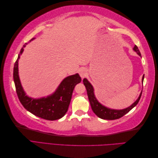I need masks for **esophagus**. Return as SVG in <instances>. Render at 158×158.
Segmentation results:
<instances>
[{
    "instance_id": "obj_1",
    "label": "esophagus",
    "mask_w": 158,
    "mask_h": 158,
    "mask_svg": "<svg viewBox=\"0 0 158 158\" xmlns=\"http://www.w3.org/2000/svg\"><path fill=\"white\" fill-rule=\"evenodd\" d=\"M79 74L81 76V78H84L87 76V70L85 69H81L79 70Z\"/></svg>"
}]
</instances>
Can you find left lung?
Returning <instances> with one entry per match:
<instances>
[{
	"instance_id": "1",
	"label": "left lung",
	"mask_w": 158,
	"mask_h": 158,
	"mask_svg": "<svg viewBox=\"0 0 158 158\" xmlns=\"http://www.w3.org/2000/svg\"><path fill=\"white\" fill-rule=\"evenodd\" d=\"M134 50L137 52L138 55H140L141 56L140 52L136 45H135V47H134ZM144 75L142 77V82L144 81ZM83 82L85 88H86L89 101L94 113L96 114L98 117L101 118L102 119H106V120H114V119H118L119 118L123 117L125 114H126L127 113L130 111L133 107H135L136 106L138 102H139L141 95H142V92H141L138 99L132 105V106H131L128 108L122 109V110L111 109L104 107L102 104H100L98 102L96 98H95V95L94 94V88L92 87V85H91V84L88 82L86 78H84L83 80Z\"/></svg>"
}]
</instances>
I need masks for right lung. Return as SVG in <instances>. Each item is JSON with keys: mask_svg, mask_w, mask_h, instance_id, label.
Listing matches in <instances>:
<instances>
[{"mask_svg": "<svg viewBox=\"0 0 158 158\" xmlns=\"http://www.w3.org/2000/svg\"><path fill=\"white\" fill-rule=\"evenodd\" d=\"M26 45L27 43L23 45L14 66L13 77L18 99L24 108L34 115L45 120H57L67 112L75 85L82 80L78 74L70 76L63 80L56 92L51 96L38 99L27 97L23 92L19 79L18 68V59Z\"/></svg>", "mask_w": 158, "mask_h": 158, "instance_id": "1", "label": "right lung"}]
</instances>
